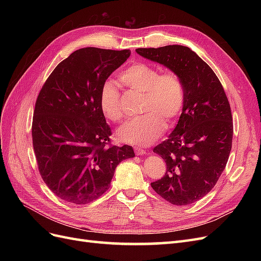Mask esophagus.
Instances as JSON below:
<instances>
[{
    "instance_id": "34e87169",
    "label": "esophagus",
    "mask_w": 261,
    "mask_h": 261,
    "mask_svg": "<svg viewBox=\"0 0 261 261\" xmlns=\"http://www.w3.org/2000/svg\"><path fill=\"white\" fill-rule=\"evenodd\" d=\"M135 152H136L137 155H143V154H146V153H147L146 150H144L143 148H140V147H136V148H135Z\"/></svg>"
}]
</instances>
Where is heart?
I'll use <instances>...</instances> for the list:
<instances>
[{"mask_svg":"<svg viewBox=\"0 0 261 261\" xmlns=\"http://www.w3.org/2000/svg\"><path fill=\"white\" fill-rule=\"evenodd\" d=\"M120 81L130 90L144 93L143 116L133 118L117 129V137L124 143L146 146L151 144L164 130L165 123H174L184 107L185 88L175 72L161 70L147 63H134L120 75ZM100 108L112 122L123 118L121 96L116 83L109 81L100 91Z\"/></svg>","mask_w":261,"mask_h":261,"instance_id":"obj_1","label":"heart"}]
</instances>
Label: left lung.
<instances>
[{"label": "left lung", "mask_w": 261, "mask_h": 261, "mask_svg": "<svg viewBox=\"0 0 261 261\" xmlns=\"http://www.w3.org/2000/svg\"><path fill=\"white\" fill-rule=\"evenodd\" d=\"M136 52L175 72L183 81L185 102L178 123L168 139L153 148L167 163L153 191L177 206L193 203L215 187L232 149L230 102L219 78L187 46L140 48Z\"/></svg>", "instance_id": "8db88e82"}]
</instances>
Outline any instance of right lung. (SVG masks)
Masks as SVG:
<instances>
[{"label": "right lung", "mask_w": 261, "mask_h": 261, "mask_svg": "<svg viewBox=\"0 0 261 261\" xmlns=\"http://www.w3.org/2000/svg\"><path fill=\"white\" fill-rule=\"evenodd\" d=\"M129 55V50H77L53 69L38 94L31 127L38 169L62 200L98 199L117 164L135 155L128 145H111L100 108L102 86Z\"/></svg>", "instance_id": "right-lung-1"}]
</instances>
